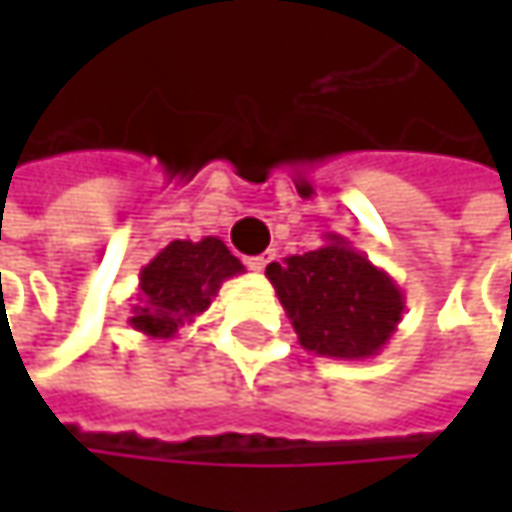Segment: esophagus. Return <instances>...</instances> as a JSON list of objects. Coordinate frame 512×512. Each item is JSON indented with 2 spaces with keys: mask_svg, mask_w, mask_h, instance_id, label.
I'll return each instance as SVG.
<instances>
[{
  "mask_svg": "<svg viewBox=\"0 0 512 512\" xmlns=\"http://www.w3.org/2000/svg\"><path fill=\"white\" fill-rule=\"evenodd\" d=\"M270 259H273V253H262V256H250V259H247V267H250V270H265Z\"/></svg>",
  "mask_w": 512,
  "mask_h": 512,
  "instance_id": "obj_1",
  "label": "esophagus"
}]
</instances>
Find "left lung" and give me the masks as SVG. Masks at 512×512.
Instances as JSON below:
<instances>
[{"instance_id":"left-lung-1","label":"left lung","mask_w":512,"mask_h":512,"mask_svg":"<svg viewBox=\"0 0 512 512\" xmlns=\"http://www.w3.org/2000/svg\"><path fill=\"white\" fill-rule=\"evenodd\" d=\"M267 279L305 350L330 359H373L404 316V293L339 233L305 256L270 262Z\"/></svg>"}]
</instances>
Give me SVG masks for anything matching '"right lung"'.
Instances as JSON below:
<instances>
[{"mask_svg":"<svg viewBox=\"0 0 512 512\" xmlns=\"http://www.w3.org/2000/svg\"><path fill=\"white\" fill-rule=\"evenodd\" d=\"M239 273H245V265L219 236L202 242L176 239L139 270L130 327L150 339H176L210 307L222 282Z\"/></svg>","mask_w":512,"mask_h":512,"instance_id":"1","label":"right lung"}]
</instances>
